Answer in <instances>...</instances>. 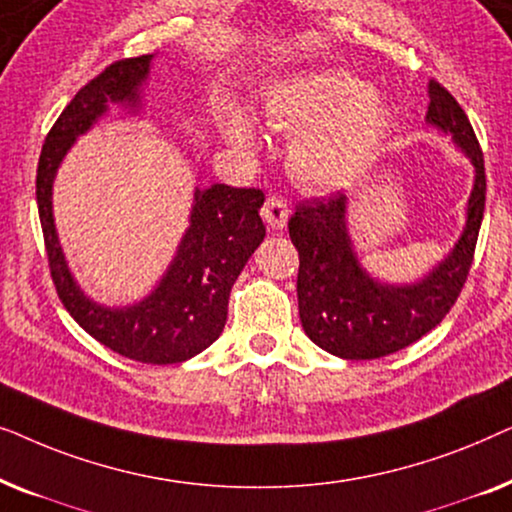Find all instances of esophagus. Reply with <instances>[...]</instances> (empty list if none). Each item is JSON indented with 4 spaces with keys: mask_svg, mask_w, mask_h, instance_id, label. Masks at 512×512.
<instances>
[{
    "mask_svg": "<svg viewBox=\"0 0 512 512\" xmlns=\"http://www.w3.org/2000/svg\"><path fill=\"white\" fill-rule=\"evenodd\" d=\"M261 214L263 219L268 221V226L282 230L286 226V221H289V205H286V200L279 198V195H270V198L265 200Z\"/></svg>",
    "mask_w": 512,
    "mask_h": 512,
    "instance_id": "1",
    "label": "esophagus"
}]
</instances>
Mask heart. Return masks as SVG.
<instances>
[{
    "mask_svg": "<svg viewBox=\"0 0 512 512\" xmlns=\"http://www.w3.org/2000/svg\"><path fill=\"white\" fill-rule=\"evenodd\" d=\"M263 114L275 130L296 132L291 172L314 191L352 186L377 158L394 121L387 100L347 72L279 81L265 93ZM226 135L240 149L256 144L254 123L240 111L228 114Z\"/></svg>",
    "mask_w": 512,
    "mask_h": 512,
    "instance_id": "heart-1",
    "label": "heart"
}]
</instances>
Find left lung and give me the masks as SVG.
Wrapping results in <instances>:
<instances>
[{"mask_svg":"<svg viewBox=\"0 0 512 512\" xmlns=\"http://www.w3.org/2000/svg\"><path fill=\"white\" fill-rule=\"evenodd\" d=\"M426 123L452 137L471 160L475 179L461 237L419 282L384 284L363 268L349 237L345 193L303 202L289 219L300 258V324L314 345L340 359H380L417 342L452 310L471 270L487 193L478 137L459 102L433 79Z\"/></svg>","mask_w":512,"mask_h":512,"instance_id":"left-lung-1","label":"left lung"}]
</instances>
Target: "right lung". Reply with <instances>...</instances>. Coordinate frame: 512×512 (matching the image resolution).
<instances>
[{
  "label": "right lung",
  "mask_w": 512,
  "mask_h": 512,
  "mask_svg": "<svg viewBox=\"0 0 512 512\" xmlns=\"http://www.w3.org/2000/svg\"><path fill=\"white\" fill-rule=\"evenodd\" d=\"M151 60L153 55L118 60L74 95L41 149L37 205L53 284L76 324L125 359L167 366L193 359L221 335L230 289L265 237L258 216L265 195L258 188L226 184L195 188L186 233L149 296L132 305L107 307L81 291L55 230V174L76 137L93 128L109 104L139 114Z\"/></svg>",
  "instance_id": "add662e5"
}]
</instances>
